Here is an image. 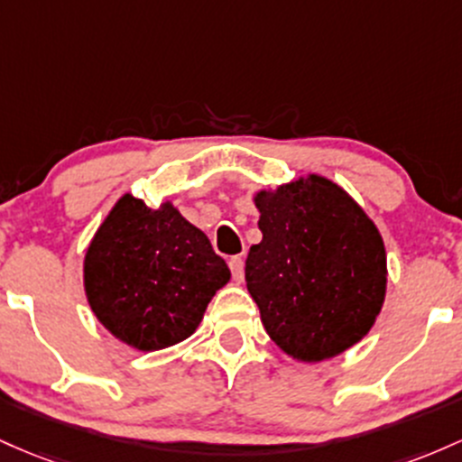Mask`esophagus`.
<instances>
[{
	"instance_id": "esophagus-1",
	"label": "esophagus",
	"mask_w": 462,
	"mask_h": 462,
	"mask_svg": "<svg viewBox=\"0 0 462 462\" xmlns=\"http://www.w3.org/2000/svg\"><path fill=\"white\" fill-rule=\"evenodd\" d=\"M229 268H231L233 279H236V282L240 283L242 279H245V259H242V257H231Z\"/></svg>"
}]
</instances>
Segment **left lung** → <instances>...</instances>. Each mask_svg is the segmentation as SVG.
Instances as JSON below:
<instances>
[{
	"label": "left lung",
	"mask_w": 462,
	"mask_h": 462,
	"mask_svg": "<svg viewBox=\"0 0 462 462\" xmlns=\"http://www.w3.org/2000/svg\"><path fill=\"white\" fill-rule=\"evenodd\" d=\"M262 242L246 288L283 354L305 365L360 343L386 299V248L366 211L338 183L299 176L253 196Z\"/></svg>",
	"instance_id": "obj_1"
}]
</instances>
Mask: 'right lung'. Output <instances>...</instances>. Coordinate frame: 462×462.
Returning <instances> with one entry per match:
<instances>
[{"instance_id": "right-lung-1", "label": "right lung", "mask_w": 462, "mask_h": 462, "mask_svg": "<svg viewBox=\"0 0 462 462\" xmlns=\"http://www.w3.org/2000/svg\"><path fill=\"white\" fill-rule=\"evenodd\" d=\"M229 279V266L209 237L172 200L150 209L133 194L119 196L82 262L91 312L108 334L137 351L189 338Z\"/></svg>"}]
</instances>
